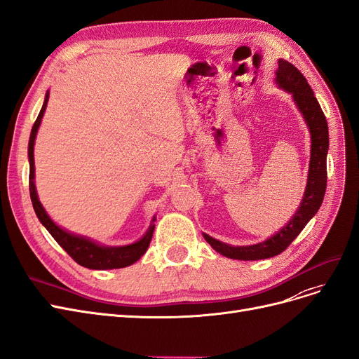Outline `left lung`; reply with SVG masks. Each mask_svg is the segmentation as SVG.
<instances>
[{"label":"left lung","instance_id":"left-lung-1","mask_svg":"<svg viewBox=\"0 0 359 359\" xmlns=\"http://www.w3.org/2000/svg\"><path fill=\"white\" fill-rule=\"evenodd\" d=\"M278 65L276 84L292 95L295 105L299 107L309 130H311V163H309L306 191L297 212L294 214L288 224L283 226L276 234L264 242L248 246H231L203 233L205 241L217 252L233 259H243V262L251 259L252 262V259L275 257L285 251L290 243L299 236L307 222L318 212L327 189V153L330 141L325 116L303 74L288 60L279 59Z\"/></svg>","mask_w":359,"mask_h":359}]
</instances>
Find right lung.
I'll return each instance as SVG.
<instances>
[{"instance_id": "1", "label": "right lung", "mask_w": 359, "mask_h": 359, "mask_svg": "<svg viewBox=\"0 0 359 359\" xmlns=\"http://www.w3.org/2000/svg\"><path fill=\"white\" fill-rule=\"evenodd\" d=\"M48 101V92L46 93V100L41 107V111L39 117H36L32 130H31V137H29V145H28V157H29V194H31V202L34 206V211L39 217L41 224L47 229V231L52 234L53 239L67 251V254L74 259V262L79 263L83 267L93 269V270H108V269H121V267H128L133 264L135 262L145 254L147 248L150 246L151 238H153V231H154V224H150L147 233L144 236L132 245H125V246H102L100 243H96L90 241L89 238L79 236V234L69 233L64 229H60L56 226L52 221V218L47 215L44 211V208L41 202L39 201V196H36V189H35V166H34V144H35V137L36 132H39V128L41 125V118L44 116V111L47 107ZM156 217L153 218L154 222Z\"/></svg>"}]
</instances>
